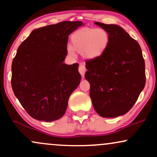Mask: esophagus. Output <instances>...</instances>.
<instances>
[{"instance_id": "esophagus-1", "label": "esophagus", "mask_w": 157, "mask_h": 157, "mask_svg": "<svg viewBox=\"0 0 157 157\" xmlns=\"http://www.w3.org/2000/svg\"><path fill=\"white\" fill-rule=\"evenodd\" d=\"M78 69H79V72H80V74L81 75V76L84 77L85 72H86V67H85V65L80 63V66H79Z\"/></svg>"}]
</instances>
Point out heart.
Wrapping results in <instances>:
<instances>
[{
    "label": "heart",
    "mask_w": 157,
    "mask_h": 157,
    "mask_svg": "<svg viewBox=\"0 0 157 157\" xmlns=\"http://www.w3.org/2000/svg\"><path fill=\"white\" fill-rule=\"evenodd\" d=\"M110 41L109 33L103 29H88L75 32L71 36V46L68 52L74 55L75 50L82 52L86 58L100 57L107 49Z\"/></svg>",
    "instance_id": "b5f03b06"
}]
</instances>
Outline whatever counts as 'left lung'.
Returning a JSON list of instances; mask_svg holds the SVG:
<instances>
[{
    "label": "left lung",
    "mask_w": 157,
    "mask_h": 157,
    "mask_svg": "<svg viewBox=\"0 0 157 157\" xmlns=\"http://www.w3.org/2000/svg\"><path fill=\"white\" fill-rule=\"evenodd\" d=\"M95 24L109 33L110 41L100 57L86 61L85 78L90 83V97L97 113L117 117L133 107L145 87V60L137 41L122 27Z\"/></svg>",
    "instance_id": "left-lung-1"
}]
</instances>
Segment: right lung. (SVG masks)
<instances>
[{
    "mask_svg": "<svg viewBox=\"0 0 157 157\" xmlns=\"http://www.w3.org/2000/svg\"><path fill=\"white\" fill-rule=\"evenodd\" d=\"M82 25L81 21H63L37 29L17 48L11 83L32 118L52 122L66 112L68 98L81 80L78 63H63L68 35Z\"/></svg>",
    "mask_w": 157,
    "mask_h": 157,
    "instance_id": "1",
    "label": "right lung"
}]
</instances>
